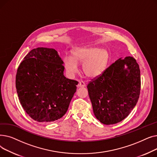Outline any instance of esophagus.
<instances>
[{"mask_svg":"<svg viewBox=\"0 0 157 157\" xmlns=\"http://www.w3.org/2000/svg\"><path fill=\"white\" fill-rule=\"evenodd\" d=\"M78 86V87H85V86H86V84L84 81H81L79 82Z\"/></svg>","mask_w":157,"mask_h":157,"instance_id":"obj_1","label":"esophagus"}]
</instances>
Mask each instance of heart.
<instances>
[{
	"label": "heart",
	"mask_w": 157,
	"mask_h": 157,
	"mask_svg": "<svg viewBox=\"0 0 157 157\" xmlns=\"http://www.w3.org/2000/svg\"><path fill=\"white\" fill-rule=\"evenodd\" d=\"M109 62V53L98 47L85 46L74 49L71 57L65 56L63 65L69 75H74L78 71V64H83V71L90 78H95L105 71Z\"/></svg>",
	"instance_id": "1"
}]
</instances>
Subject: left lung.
Masks as SVG:
<instances>
[{"instance_id": "8db88e82", "label": "left lung", "mask_w": 157, "mask_h": 157, "mask_svg": "<svg viewBox=\"0 0 157 157\" xmlns=\"http://www.w3.org/2000/svg\"><path fill=\"white\" fill-rule=\"evenodd\" d=\"M87 88L96 118L105 125L117 123L128 116L139 98V64L133 57L120 59L101 75L92 79Z\"/></svg>"}]
</instances>
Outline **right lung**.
<instances>
[{"mask_svg":"<svg viewBox=\"0 0 157 157\" xmlns=\"http://www.w3.org/2000/svg\"><path fill=\"white\" fill-rule=\"evenodd\" d=\"M53 48L33 49L20 63L16 88L20 104L39 122H52L67 111L78 82L63 76L64 66Z\"/></svg>","mask_w":157,"mask_h":157,"instance_id":"obj_1","label":"right lung"}]
</instances>
